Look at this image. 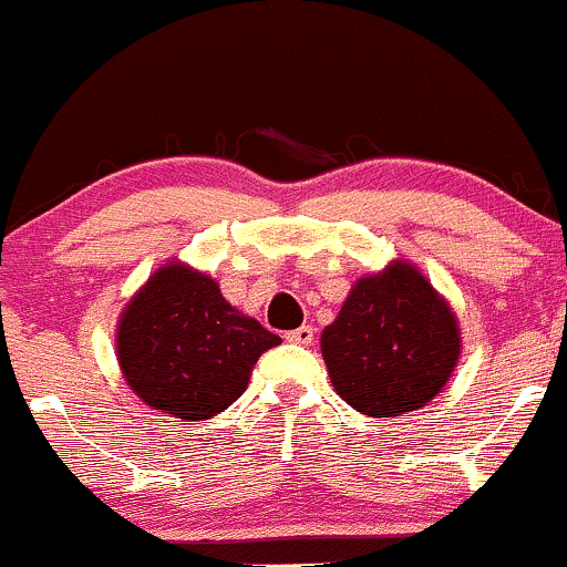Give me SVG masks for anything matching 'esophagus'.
<instances>
[{
  "label": "esophagus",
  "mask_w": 567,
  "mask_h": 567,
  "mask_svg": "<svg viewBox=\"0 0 567 567\" xmlns=\"http://www.w3.org/2000/svg\"><path fill=\"white\" fill-rule=\"evenodd\" d=\"M313 327L311 324H302V327H297V330H289L286 332V341H291V343H302V347H308V343L313 341Z\"/></svg>",
  "instance_id": "esophagus-1"
}]
</instances>
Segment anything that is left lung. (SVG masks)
<instances>
[{
  "mask_svg": "<svg viewBox=\"0 0 567 567\" xmlns=\"http://www.w3.org/2000/svg\"><path fill=\"white\" fill-rule=\"evenodd\" d=\"M458 324L447 302L410 265L360 278L322 332L332 388L371 417L429 404L458 360Z\"/></svg>",
  "mask_w": 567,
  "mask_h": 567,
  "instance_id": "obj_1",
  "label": "left lung"
}]
</instances>
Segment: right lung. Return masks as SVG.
Instances as JSON below:
<instances>
[{
  "label": "right lung",
  "instance_id": "1",
  "mask_svg": "<svg viewBox=\"0 0 567 567\" xmlns=\"http://www.w3.org/2000/svg\"><path fill=\"white\" fill-rule=\"evenodd\" d=\"M278 343L276 332L231 308L213 278L183 265L161 267L116 330L133 393L183 420H207L235 404L259 354Z\"/></svg>",
  "mask_w": 567,
  "mask_h": 567
}]
</instances>
